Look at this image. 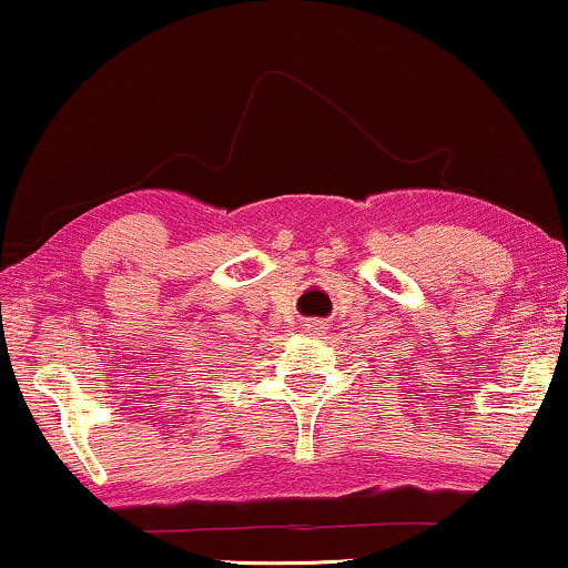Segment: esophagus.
<instances>
[{
  "label": "esophagus",
  "mask_w": 568,
  "mask_h": 568,
  "mask_svg": "<svg viewBox=\"0 0 568 568\" xmlns=\"http://www.w3.org/2000/svg\"><path fill=\"white\" fill-rule=\"evenodd\" d=\"M304 329L308 335H325L327 333V320H320V317H314V320H306V325H304Z\"/></svg>",
  "instance_id": "34e87169"
}]
</instances>
